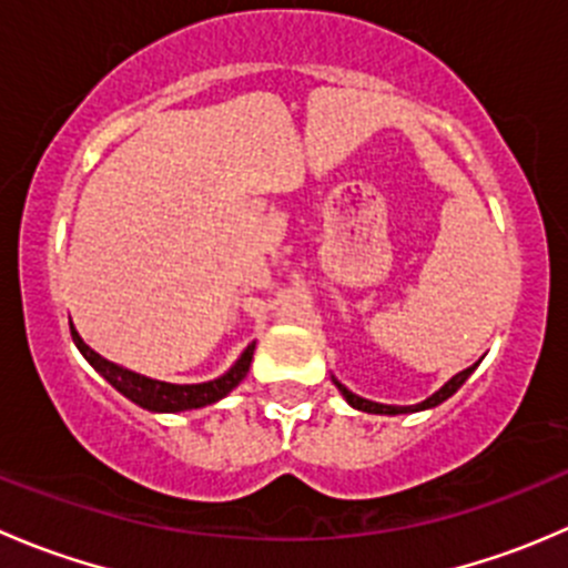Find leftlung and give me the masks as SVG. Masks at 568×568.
<instances>
[{
  "mask_svg": "<svg viewBox=\"0 0 568 568\" xmlns=\"http://www.w3.org/2000/svg\"><path fill=\"white\" fill-rule=\"evenodd\" d=\"M475 368H478V363L469 365V368H464L462 374H456V376H454V379L445 382V385L439 387L437 393L428 395L426 400H420V404H412V406H395V404H379V400H368V398H363V395H357V393L348 390L346 385H341V382H337L335 376H332V382H335L337 390H341L343 398H346V400H348V406H354V409H359V412H371V415H409V412L434 409V406H439V404H443V400H448L450 395H454L456 390H459V387L464 385V382H467L469 376H473V371H475Z\"/></svg>",
  "mask_w": 568,
  "mask_h": 568,
  "instance_id": "1",
  "label": "left lung"
}]
</instances>
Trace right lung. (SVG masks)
I'll list each match as a JSON object with an SVG mask.
<instances>
[{
	"instance_id": "add662e5",
	"label": "right lung",
	"mask_w": 568,
	"mask_h": 568,
	"mask_svg": "<svg viewBox=\"0 0 568 568\" xmlns=\"http://www.w3.org/2000/svg\"><path fill=\"white\" fill-rule=\"evenodd\" d=\"M71 335H73V343H77V348L82 352V357L88 359L101 376H104L109 385L148 412H186V409H203V406L216 404V400H222L227 393H233L239 385H242L244 376H247L250 371L252 354H255V343H250V346L242 352V357H239L225 374L216 376V379L200 382V385H173V382L151 379V376H142L136 374V371L123 368V365L118 363H109L106 357H101L99 352H93V348L82 341V335H79L73 324H71Z\"/></svg>"
}]
</instances>
